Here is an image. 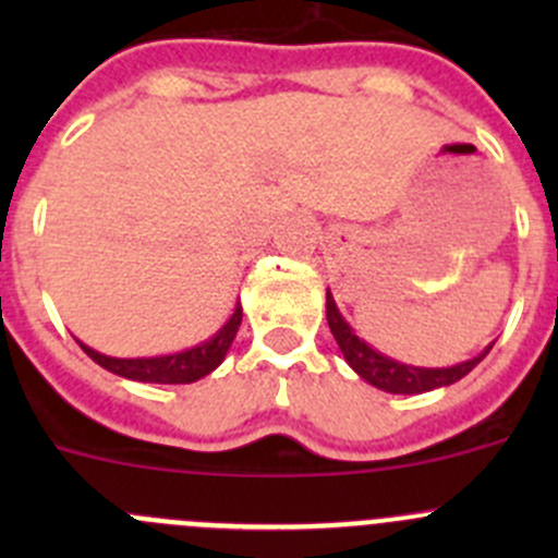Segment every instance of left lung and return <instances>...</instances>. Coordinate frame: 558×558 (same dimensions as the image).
<instances>
[{
  "instance_id": "1",
  "label": "left lung",
  "mask_w": 558,
  "mask_h": 558,
  "mask_svg": "<svg viewBox=\"0 0 558 558\" xmlns=\"http://www.w3.org/2000/svg\"><path fill=\"white\" fill-rule=\"evenodd\" d=\"M326 320H329V329L335 335L337 345H340L342 356L345 362L362 375L367 384H373L375 388L388 393H424L432 391V388L440 386H451L456 380L464 378L477 362H483L492 345L481 353V356L470 359L464 364H456V367H446V369H421V367H410V364H399L391 362V359L380 356L378 351L367 345V342L359 340L356 335L351 331V326L342 320V315L337 313L335 300L331 294H326Z\"/></svg>"
}]
</instances>
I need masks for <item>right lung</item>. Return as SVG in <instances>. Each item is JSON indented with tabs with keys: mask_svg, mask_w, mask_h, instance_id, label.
<instances>
[{
	"mask_svg": "<svg viewBox=\"0 0 558 558\" xmlns=\"http://www.w3.org/2000/svg\"><path fill=\"white\" fill-rule=\"evenodd\" d=\"M243 320V307L238 305L232 318L227 320L221 331L213 340L202 342V345L191 348V351L172 353V356H156V359H112L105 353L92 351L88 345L81 348L99 364V367L110 369V373L121 375L129 380H143V384H194V380L210 375L218 364L227 356L229 345H232L234 335Z\"/></svg>",
	"mask_w": 558,
	"mask_h": 558,
	"instance_id": "right-lung-1",
	"label": "right lung"
}]
</instances>
